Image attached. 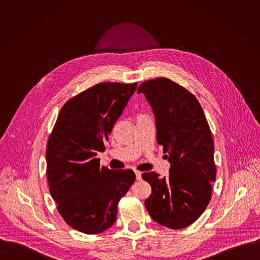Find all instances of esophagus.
I'll use <instances>...</instances> for the list:
<instances>
[{"mask_svg":"<svg viewBox=\"0 0 260 260\" xmlns=\"http://www.w3.org/2000/svg\"><path fill=\"white\" fill-rule=\"evenodd\" d=\"M141 172L140 171H135V175H136V179L137 180H141V178H142V176H141Z\"/></svg>","mask_w":260,"mask_h":260,"instance_id":"34e87169","label":"esophagus"}]
</instances>
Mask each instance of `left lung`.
I'll use <instances>...</instances> for the list:
<instances>
[{"label":"left lung","mask_w":260,"mask_h":260,"mask_svg":"<svg viewBox=\"0 0 260 260\" xmlns=\"http://www.w3.org/2000/svg\"><path fill=\"white\" fill-rule=\"evenodd\" d=\"M143 93L155 115L156 139L168 155L169 175L146 172L152 193L145 206L154 221L181 229L196 221L211 200L216 179L212 133L193 94L167 78L143 82Z\"/></svg>","instance_id":"left-lung-1"}]
</instances>
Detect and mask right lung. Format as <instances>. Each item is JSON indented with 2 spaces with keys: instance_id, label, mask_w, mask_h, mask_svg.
<instances>
[{
  "instance_id": "add662e5",
  "label": "right lung",
  "mask_w": 260,
  "mask_h": 260,
  "mask_svg": "<svg viewBox=\"0 0 260 260\" xmlns=\"http://www.w3.org/2000/svg\"><path fill=\"white\" fill-rule=\"evenodd\" d=\"M137 83L104 82L68 100L49 137L46 160L52 198L65 222L86 234L111 227L117 205L135 181L131 169L100 167L98 152L105 151L113 126Z\"/></svg>"
}]
</instances>
